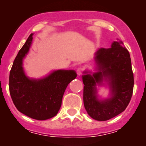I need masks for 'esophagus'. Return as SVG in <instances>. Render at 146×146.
I'll use <instances>...</instances> for the list:
<instances>
[{"label":"esophagus","mask_w":146,"mask_h":146,"mask_svg":"<svg viewBox=\"0 0 146 146\" xmlns=\"http://www.w3.org/2000/svg\"><path fill=\"white\" fill-rule=\"evenodd\" d=\"M76 72H77V74L78 75V76H80L82 73V72H83V68H78L77 69V70H76Z\"/></svg>","instance_id":"34e87169"}]
</instances>
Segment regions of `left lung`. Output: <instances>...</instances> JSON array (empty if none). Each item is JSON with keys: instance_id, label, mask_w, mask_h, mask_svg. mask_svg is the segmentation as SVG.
<instances>
[{"instance_id": "1", "label": "left lung", "mask_w": 146, "mask_h": 146, "mask_svg": "<svg viewBox=\"0 0 146 146\" xmlns=\"http://www.w3.org/2000/svg\"><path fill=\"white\" fill-rule=\"evenodd\" d=\"M121 44V42H114L110 48H100L95 54L100 71L92 76H82L84 106L95 120L107 121L121 113L133 95L134 79L130 54ZM104 79L110 83L112 98L100 101L96 96V83L101 84Z\"/></svg>"}]
</instances>
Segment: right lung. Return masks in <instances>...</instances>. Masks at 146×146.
Masks as SVG:
<instances>
[{
	"mask_svg": "<svg viewBox=\"0 0 146 146\" xmlns=\"http://www.w3.org/2000/svg\"><path fill=\"white\" fill-rule=\"evenodd\" d=\"M32 35L14 60L9 76L10 94L19 111L30 118L46 120L56 115L66 88L77 75L74 70H59L41 80L28 78L22 66L32 44Z\"/></svg>",
	"mask_w": 146,
	"mask_h": 146,
	"instance_id": "1",
	"label": "right lung"
}]
</instances>
